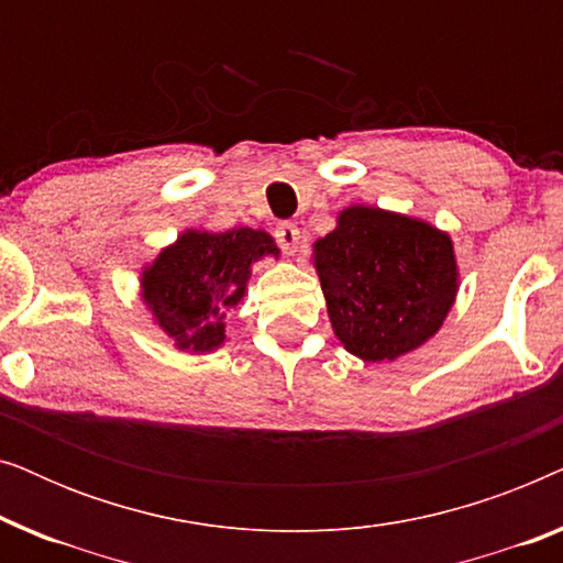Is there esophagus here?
Masks as SVG:
<instances>
[{
  "label": "esophagus",
  "mask_w": 563,
  "mask_h": 563,
  "mask_svg": "<svg viewBox=\"0 0 563 563\" xmlns=\"http://www.w3.org/2000/svg\"><path fill=\"white\" fill-rule=\"evenodd\" d=\"M274 238H276V243H279L284 251L291 253V251L297 249V243H299V228L295 225V222L284 220V222H279V225L274 228Z\"/></svg>",
  "instance_id": "1"
}]
</instances>
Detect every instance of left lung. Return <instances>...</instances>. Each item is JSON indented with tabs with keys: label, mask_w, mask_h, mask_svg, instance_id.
Wrapping results in <instances>:
<instances>
[{
	"label": "left lung",
	"mask_w": 563,
	"mask_h": 563,
	"mask_svg": "<svg viewBox=\"0 0 563 563\" xmlns=\"http://www.w3.org/2000/svg\"><path fill=\"white\" fill-rule=\"evenodd\" d=\"M314 266L335 335L364 361L418 349L456 297L451 238L374 207H349L314 243Z\"/></svg>",
	"instance_id": "8db88e82"
}]
</instances>
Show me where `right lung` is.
<instances>
[{
	"label": "right lung",
	"mask_w": 563,
	"mask_h": 563,
	"mask_svg": "<svg viewBox=\"0 0 563 563\" xmlns=\"http://www.w3.org/2000/svg\"><path fill=\"white\" fill-rule=\"evenodd\" d=\"M264 253H276V245L261 230H191L143 274L145 302L179 349H218L222 320L241 302L251 264Z\"/></svg>",
	"instance_id": "right-lung-1"
}]
</instances>
